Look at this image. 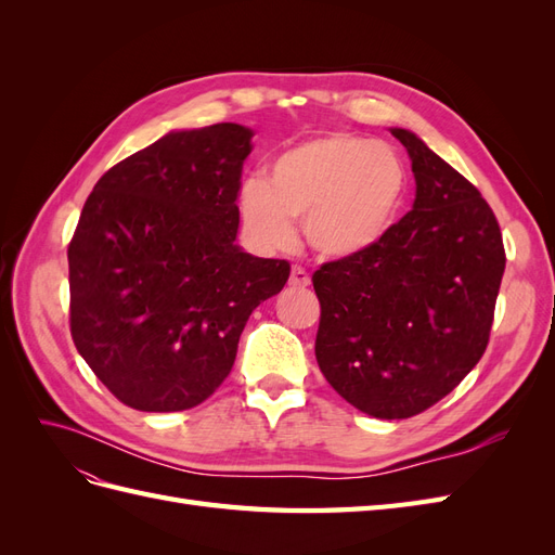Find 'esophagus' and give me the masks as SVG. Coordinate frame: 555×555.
<instances>
[{"label": "esophagus", "mask_w": 555, "mask_h": 555, "mask_svg": "<svg viewBox=\"0 0 555 555\" xmlns=\"http://www.w3.org/2000/svg\"><path fill=\"white\" fill-rule=\"evenodd\" d=\"M289 284H292V287L306 289V287H310V284H312V278L308 275L306 268L294 266V268H292V275H289Z\"/></svg>", "instance_id": "obj_1"}]
</instances>
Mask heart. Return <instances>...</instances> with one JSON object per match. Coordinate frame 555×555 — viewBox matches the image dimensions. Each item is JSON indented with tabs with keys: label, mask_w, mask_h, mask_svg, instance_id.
Segmentation results:
<instances>
[{
	"label": "heart",
	"mask_w": 555,
	"mask_h": 555,
	"mask_svg": "<svg viewBox=\"0 0 555 555\" xmlns=\"http://www.w3.org/2000/svg\"><path fill=\"white\" fill-rule=\"evenodd\" d=\"M408 169L391 145L331 131L300 141L268 164L266 180H247L241 217L266 249L294 243V220L314 255L331 261L375 249L400 220Z\"/></svg>",
	"instance_id": "heart-1"
}]
</instances>
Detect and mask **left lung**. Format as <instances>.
I'll list each match as a JSON object with an SVG mask.
<instances>
[{
    "label": "left lung",
    "mask_w": 555,
    "mask_h": 555,
    "mask_svg": "<svg viewBox=\"0 0 555 555\" xmlns=\"http://www.w3.org/2000/svg\"><path fill=\"white\" fill-rule=\"evenodd\" d=\"M414 173V204L375 249L312 275L319 371L349 405L408 418L479 363L505 273L493 210L414 131L391 127Z\"/></svg>",
    "instance_id": "obj_1"
}]
</instances>
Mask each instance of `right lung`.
<instances>
[{
	"mask_svg": "<svg viewBox=\"0 0 555 555\" xmlns=\"http://www.w3.org/2000/svg\"><path fill=\"white\" fill-rule=\"evenodd\" d=\"M255 131L176 129L94 184L69 245L72 338L92 373L141 412L215 393L261 300L289 263L236 243L243 162Z\"/></svg>",
	"mask_w": 555,
	"mask_h": 555,
	"instance_id": "1",
	"label": "right lung"
}]
</instances>
